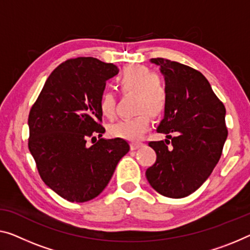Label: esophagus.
I'll list each match as a JSON object with an SVG mask.
<instances>
[{"mask_svg": "<svg viewBox=\"0 0 250 250\" xmlns=\"http://www.w3.org/2000/svg\"><path fill=\"white\" fill-rule=\"evenodd\" d=\"M144 144L143 143H131L130 145V148H131V150H136V149L143 147Z\"/></svg>", "mask_w": 250, "mask_h": 250, "instance_id": "esophagus-1", "label": "esophagus"}]
</instances>
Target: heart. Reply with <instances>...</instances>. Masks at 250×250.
Here are the masks:
<instances>
[{
    "label": "heart",
    "mask_w": 250,
    "mask_h": 250,
    "mask_svg": "<svg viewBox=\"0 0 250 250\" xmlns=\"http://www.w3.org/2000/svg\"><path fill=\"white\" fill-rule=\"evenodd\" d=\"M117 85L122 94H135V110L139 112L132 118L111 125L109 133L114 138L139 140L150 126L151 117L164 113L168 102V91L163 78L152 73L147 66L130 65L124 68L117 77ZM99 107L103 117H115V98L109 91L100 96Z\"/></svg>",
    "instance_id": "1"
}]
</instances>
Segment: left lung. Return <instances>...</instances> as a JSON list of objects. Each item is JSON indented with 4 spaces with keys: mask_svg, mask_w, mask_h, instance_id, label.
I'll list each match as a JSON object with an SVG mask.
<instances>
[{
    "mask_svg": "<svg viewBox=\"0 0 250 250\" xmlns=\"http://www.w3.org/2000/svg\"><path fill=\"white\" fill-rule=\"evenodd\" d=\"M150 62L161 67L168 102L157 128L167 139L148 144L157 158L146 177L159 194L181 199L207 181L221 157L228 136L226 107L199 70L165 58Z\"/></svg>",
    "mask_w": 250,
    "mask_h": 250,
    "instance_id": "8db88e82",
    "label": "left lung"
}]
</instances>
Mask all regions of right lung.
<instances>
[{
  "label": "right lung",
  "instance_id": "obj_1",
  "mask_svg": "<svg viewBox=\"0 0 250 250\" xmlns=\"http://www.w3.org/2000/svg\"><path fill=\"white\" fill-rule=\"evenodd\" d=\"M118 67L93 57L68 59L47 78L29 113L28 146L44 184L69 202L101 193L129 151L122 138L102 137L100 96Z\"/></svg>",
  "mask_w": 250,
  "mask_h": 250
}]
</instances>
